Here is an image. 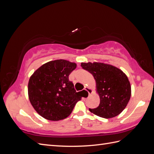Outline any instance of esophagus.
I'll list each match as a JSON object with an SVG mask.
<instances>
[{"label": "esophagus", "mask_w": 154, "mask_h": 154, "mask_svg": "<svg viewBox=\"0 0 154 154\" xmlns=\"http://www.w3.org/2000/svg\"><path fill=\"white\" fill-rule=\"evenodd\" d=\"M84 90L85 91H86L87 92H88V96H89L90 94H91V93H92V90H91V88H90L89 87H85V88H84Z\"/></svg>", "instance_id": "obj_1"}]
</instances>
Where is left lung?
I'll return each mask as SVG.
<instances>
[{
  "label": "left lung",
  "instance_id": "8db88e82",
  "mask_svg": "<svg viewBox=\"0 0 154 154\" xmlns=\"http://www.w3.org/2000/svg\"><path fill=\"white\" fill-rule=\"evenodd\" d=\"M82 67L94 76L100 103L92 113L104 118L119 115L131 96V87L127 75L119 69L103 63H82Z\"/></svg>",
  "mask_w": 154,
  "mask_h": 154
}]
</instances>
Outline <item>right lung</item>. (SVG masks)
<instances>
[{"label":"right lung","instance_id":"1","mask_svg":"<svg viewBox=\"0 0 154 154\" xmlns=\"http://www.w3.org/2000/svg\"><path fill=\"white\" fill-rule=\"evenodd\" d=\"M76 64L57 60L42 65L31 76L28 95L31 105L41 116L51 121L67 118L82 97L69 80Z\"/></svg>","mask_w":154,"mask_h":154}]
</instances>
